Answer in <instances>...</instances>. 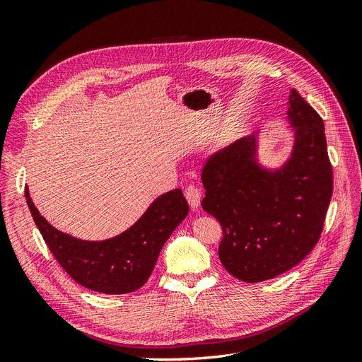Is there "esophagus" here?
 <instances>
[{
  "instance_id": "obj_1",
  "label": "esophagus",
  "mask_w": 362,
  "mask_h": 362,
  "mask_svg": "<svg viewBox=\"0 0 362 362\" xmlns=\"http://www.w3.org/2000/svg\"><path fill=\"white\" fill-rule=\"evenodd\" d=\"M185 198H187L189 205L193 210H198V206L201 205V192L196 185H187V189H185Z\"/></svg>"
}]
</instances>
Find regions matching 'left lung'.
<instances>
[{"mask_svg": "<svg viewBox=\"0 0 362 362\" xmlns=\"http://www.w3.org/2000/svg\"><path fill=\"white\" fill-rule=\"evenodd\" d=\"M294 141L279 169L262 168L257 134L214 152L202 169V208L222 225L218 258L249 284L275 278L310 254L332 196L323 120L296 89L288 96Z\"/></svg>", "mask_w": 362, "mask_h": 362, "instance_id": "8db88e82", "label": "left lung"}]
</instances>
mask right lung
<instances>
[{"instance_id": "add662e5", "label": "right lung", "mask_w": 362, "mask_h": 362, "mask_svg": "<svg viewBox=\"0 0 362 362\" xmlns=\"http://www.w3.org/2000/svg\"><path fill=\"white\" fill-rule=\"evenodd\" d=\"M25 199L33 221L63 270L80 286L105 294H125L144 287L161 247L189 214L182 190L175 189L152 202L125 233L103 242H87L49 225L33 204L27 187Z\"/></svg>"}]
</instances>
